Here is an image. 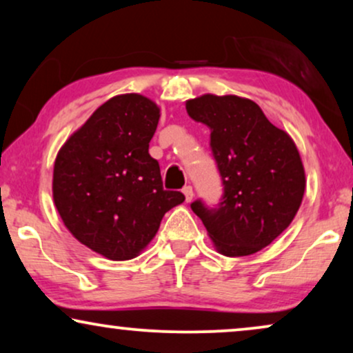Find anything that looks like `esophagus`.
<instances>
[{
    "mask_svg": "<svg viewBox=\"0 0 353 353\" xmlns=\"http://www.w3.org/2000/svg\"><path fill=\"white\" fill-rule=\"evenodd\" d=\"M183 194H185V197H186V202H191L192 197H194V192H192L191 186L183 188Z\"/></svg>",
    "mask_w": 353,
    "mask_h": 353,
    "instance_id": "1",
    "label": "esophagus"
}]
</instances>
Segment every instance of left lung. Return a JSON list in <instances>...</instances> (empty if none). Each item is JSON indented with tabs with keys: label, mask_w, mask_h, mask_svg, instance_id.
<instances>
[{
	"label": "left lung",
	"mask_w": 353,
	"mask_h": 353,
	"mask_svg": "<svg viewBox=\"0 0 353 353\" xmlns=\"http://www.w3.org/2000/svg\"><path fill=\"white\" fill-rule=\"evenodd\" d=\"M185 105L192 120L210 128L225 186L219 209L196 201L192 212L216 252L226 257L259 252L291 225L302 204L307 180L296 143L252 99L207 93Z\"/></svg>",
	"instance_id": "left-lung-1"
}]
</instances>
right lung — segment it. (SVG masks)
<instances>
[{
  "label": "right lung",
  "instance_id": "1",
  "mask_svg": "<svg viewBox=\"0 0 353 353\" xmlns=\"http://www.w3.org/2000/svg\"><path fill=\"white\" fill-rule=\"evenodd\" d=\"M161 108L138 93L99 105L57 152L52 201L65 228L109 260L138 257L185 196L165 191L149 154Z\"/></svg>",
  "mask_w": 353,
  "mask_h": 353
}]
</instances>
